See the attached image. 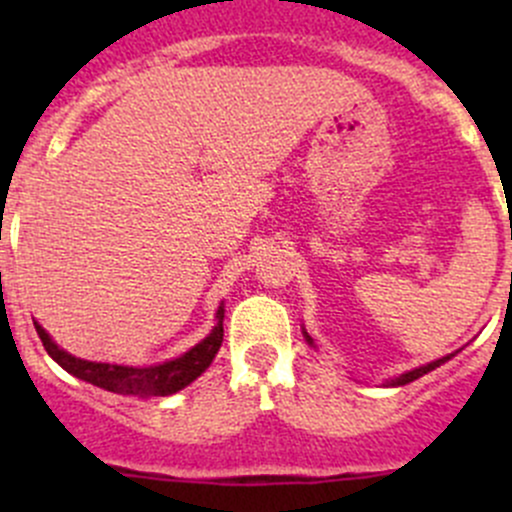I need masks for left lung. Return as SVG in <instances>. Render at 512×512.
I'll return each instance as SVG.
<instances>
[{
	"label": "left lung",
	"mask_w": 512,
	"mask_h": 512,
	"mask_svg": "<svg viewBox=\"0 0 512 512\" xmlns=\"http://www.w3.org/2000/svg\"><path fill=\"white\" fill-rule=\"evenodd\" d=\"M302 334H304V339H307V344H309V347H314V339L309 337V334H307V329H304V327H302ZM451 356H456V354H446V356H441V359L431 361V364H426V366H418V369H411V371H406V374H401V376H394V379H389V381H386L384 386H406V384H411V381L421 379L423 374H428V371H433V369H436V366L446 364V361L451 359Z\"/></svg>",
	"instance_id": "obj_1"
}]
</instances>
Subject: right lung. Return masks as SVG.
I'll use <instances>...</instances> for the list:
<instances>
[{"label":"right lung","instance_id":"1","mask_svg":"<svg viewBox=\"0 0 512 512\" xmlns=\"http://www.w3.org/2000/svg\"><path fill=\"white\" fill-rule=\"evenodd\" d=\"M223 317L225 304H220L218 312H215V327L210 329V334L203 342H198L193 349L175 356V359L160 361V364L153 366H126L79 359V356L64 352L39 322H34V327L51 359H54L61 369L74 374L76 379L89 381V384L98 386V389L113 391V394L153 399V396H170L175 394V391L185 389V386L193 384V381L213 364L215 354H218L220 344H223Z\"/></svg>","mask_w":512,"mask_h":512}]
</instances>
